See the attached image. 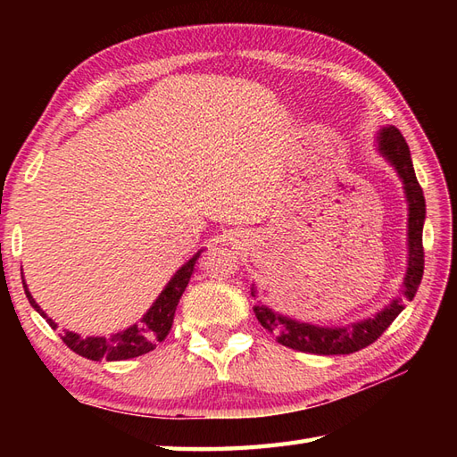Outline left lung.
<instances>
[{"label": "left lung", "mask_w": 457, "mask_h": 457, "mask_svg": "<svg viewBox=\"0 0 457 457\" xmlns=\"http://www.w3.org/2000/svg\"><path fill=\"white\" fill-rule=\"evenodd\" d=\"M377 151L391 164L403 182L406 206H409V223H406V273L401 293L389 304L378 310L371 318L357 320L347 326H318L300 322L290 316L275 312L273 308L259 303L253 310L267 332L277 337L278 344L293 347L296 352L316 355H347L373 344L393 320L404 310L406 300H412L424 273L422 229L426 220V202L419 180H416L411 149L401 131L386 125L377 133ZM251 296H257V287H251Z\"/></svg>", "instance_id": "obj_1"}]
</instances>
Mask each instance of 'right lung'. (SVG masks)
<instances>
[{"label":"right lung","instance_id":"add662e5","mask_svg":"<svg viewBox=\"0 0 457 457\" xmlns=\"http://www.w3.org/2000/svg\"><path fill=\"white\" fill-rule=\"evenodd\" d=\"M202 255V249L198 253H194L187 263H184L177 273L172 275V278L161 290V295L154 298V303L151 304V308L147 312L143 314V318L139 322L131 324L129 328L121 329L118 334L112 336H80L74 334L71 329H62V342L76 352L79 355L92 359V361H123V359H131V357H139L153 352L164 337L169 336L170 328H172V320H174V312H177L179 300L182 296L184 290H187L190 277L196 269V261ZM23 288L25 295L29 298V304H31L38 314H41L48 326L51 328H58V324L54 322L53 318H48L46 312H43V308L35 303V298L29 293V288L25 285L23 278Z\"/></svg>","mask_w":457,"mask_h":457}]
</instances>
